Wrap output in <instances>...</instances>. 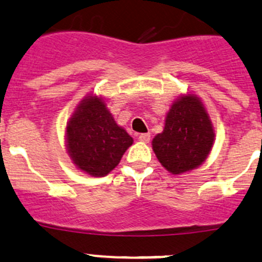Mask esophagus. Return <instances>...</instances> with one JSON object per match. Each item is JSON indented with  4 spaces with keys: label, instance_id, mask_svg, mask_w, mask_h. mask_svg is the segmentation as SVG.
Listing matches in <instances>:
<instances>
[{
    "label": "esophagus",
    "instance_id": "esophagus-1",
    "mask_svg": "<svg viewBox=\"0 0 262 262\" xmlns=\"http://www.w3.org/2000/svg\"><path fill=\"white\" fill-rule=\"evenodd\" d=\"M139 140L141 142H145V144H147V142L150 141V134H141L139 136Z\"/></svg>",
    "mask_w": 262,
    "mask_h": 262
}]
</instances>
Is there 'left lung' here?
<instances>
[{
	"instance_id": "obj_1",
	"label": "left lung",
	"mask_w": 262,
	"mask_h": 262,
	"mask_svg": "<svg viewBox=\"0 0 262 262\" xmlns=\"http://www.w3.org/2000/svg\"><path fill=\"white\" fill-rule=\"evenodd\" d=\"M215 132L203 101L196 94H180L165 116L164 130L151 141L159 163L174 175L199 168L211 154Z\"/></svg>"
}]
</instances>
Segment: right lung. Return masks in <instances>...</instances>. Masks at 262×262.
I'll return each mask as SVG.
<instances>
[{
  "instance_id": "1",
  "label": "right lung",
  "mask_w": 262,
  "mask_h": 262,
  "mask_svg": "<svg viewBox=\"0 0 262 262\" xmlns=\"http://www.w3.org/2000/svg\"><path fill=\"white\" fill-rule=\"evenodd\" d=\"M132 144L134 139L117 125L103 97L94 92L83 97L67 121V152L73 165L91 177L111 172Z\"/></svg>"
}]
</instances>
